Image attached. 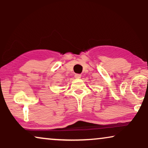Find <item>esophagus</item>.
I'll return each instance as SVG.
<instances>
[{
    "label": "esophagus",
    "instance_id": "obj_1",
    "mask_svg": "<svg viewBox=\"0 0 148 148\" xmlns=\"http://www.w3.org/2000/svg\"><path fill=\"white\" fill-rule=\"evenodd\" d=\"M74 77H75L76 78H80V77H81V75H80V74H75V76H74Z\"/></svg>",
    "mask_w": 148,
    "mask_h": 148
}]
</instances>
